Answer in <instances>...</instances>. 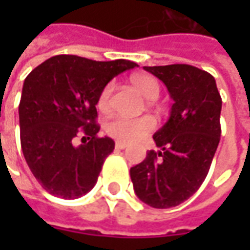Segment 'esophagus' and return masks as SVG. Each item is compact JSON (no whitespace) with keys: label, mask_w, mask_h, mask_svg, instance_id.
I'll list each match as a JSON object with an SVG mask.
<instances>
[{"label":"esophagus","mask_w":250,"mask_h":250,"mask_svg":"<svg viewBox=\"0 0 250 250\" xmlns=\"http://www.w3.org/2000/svg\"><path fill=\"white\" fill-rule=\"evenodd\" d=\"M115 147L120 150L125 149V147H128V143H125V142H120V140H118V142H115Z\"/></svg>","instance_id":"obj_1"}]
</instances>
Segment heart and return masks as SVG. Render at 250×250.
I'll list each match as a JSON object with an SVG mask.
<instances>
[{
  "label": "heart",
  "mask_w": 250,
  "mask_h": 250,
  "mask_svg": "<svg viewBox=\"0 0 250 250\" xmlns=\"http://www.w3.org/2000/svg\"><path fill=\"white\" fill-rule=\"evenodd\" d=\"M132 86L139 91L146 100H156L160 94L159 82L150 75H135L130 78ZM114 90V84L107 83L99 94L97 107L100 111H107L110 108L111 96ZM154 120L149 115H143L138 118H125V117H112L105 122L104 130L114 139L122 142H133L146 136L154 129Z\"/></svg>",
  "instance_id": "b5f03b06"
}]
</instances>
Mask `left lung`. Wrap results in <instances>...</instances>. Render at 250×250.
Masks as SVG:
<instances>
[{"label":"left lung","mask_w":250,"mask_h":250,"mask_svg":"<svg viewBox=\"0 0 250 250\" xmlns=\"http://www.w3.org/2000/svg\"><path fill=\"white\" fill-rule=\"evenodd\" d=\"M167 86L174 104L150 150L130 168L136 196L154 208L175 207L203 184L221 136V96L214 78L187 63L145 66Z\"/></svg>","instance_id":"left-lung-1"}]
</instances>
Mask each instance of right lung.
I'll return each instance as SVG.
<instances>
[{
    "mask_svg": "<svg viewBox=\"0 0 250 250\" xmlns=\"http://www.w3.org/2000/svg\"><path fill=\"white\" fill-rule=\"evenodd\" d=\"M135 66L128 60L55 55L27 75L19 103L21 146L48 193L78 199L96 185L115 146L111 138L99 136V94L114 76ZM81 136L83 143L76 146L74 139Z\"/></svg>",
    "mask_w": 250,
    "mask_h": 250,
    "instance_id": "right-lung-1",
    "label": "right lung"
}]
</instances>
